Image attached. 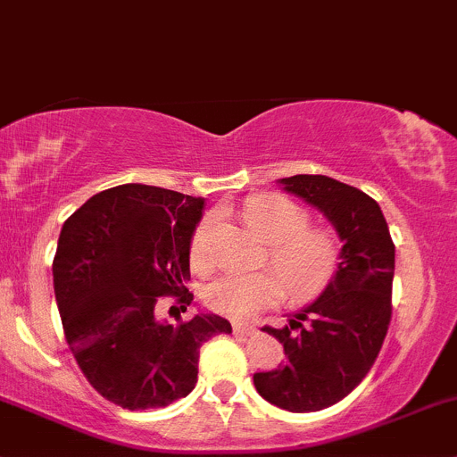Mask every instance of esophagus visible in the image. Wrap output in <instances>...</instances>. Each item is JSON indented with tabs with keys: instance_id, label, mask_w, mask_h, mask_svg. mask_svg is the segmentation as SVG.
<instances>
[{
	"instance_id": "obj_1",
	"label": "esophagus",
	"mask_w": 457,
	"mask_h": 457,
	"mask_svg": "<svg viewBox=\"0 0 457 457\" xmlns=\"http://www.w3.org/2000/svg\"><path fill=\"white\" fill-rule=\"evenodd\" d=\"M232 329H234V334H237V336H252L256 331V327L254 325H243V322H234Z\"/></svg>"
}]
</instances>
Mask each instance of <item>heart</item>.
I'll use <instances>...</instances> for the list:
<instances>
[{"label": "heart", "mask_w": 457, "mask_h": 457, "mask_svg": "<svg viewBox=\"0 0 457 457\" xmlns=\"http://www.w3.org/2000/svg\"><path fill=\"white\" fill-rule=\"evenodd\" d=\"M245 220L258 237L271 243L270 261L284 280L271 271L220 276L203 292V301L212 312L247 320L278 305L283 283L294 301H307L329 283L338 262V245L322 229L307 228L310 216L301 205L283 196H256L247 203ZM214 228L216 214H207L192 234L190 258L196 270H207L214 262Z\"/></svg>", "instance_id": "1"}]
</instances>
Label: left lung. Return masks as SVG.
<instances>
[{"label":"left lung","instance_id":"8db88e82","mask_svg":"<svg viewBox=\"0 0 457 457\" xmlns=\"http://www.w3.org/2000/svg\"><path fill=\"white\" fill-rule=\"evenodd\" d=\"M278 183L318 207L343 247L325 292L283 329H262L278 338L287 361L254 373V386L280 409L320 411L352 394L376 362L391 320L395 247L380 205L358 187L322 174Z\"/></svg>","mask_w":457,"mask_h":457}]
</instances>
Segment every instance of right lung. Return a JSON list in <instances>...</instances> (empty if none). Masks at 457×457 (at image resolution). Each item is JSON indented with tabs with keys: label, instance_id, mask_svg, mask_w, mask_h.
Instances as JSON below:
<instances>
[{
	"label": "right lung",
	"instance_id": "obj_1",
	"mask_svg": "<svg viewBox=\"0 0 457 457\" xmlns=\"http://www.w3.org/2000/svg\"><path fill=\"white\" fill-rule=\"evenodd\" d=\"M205 199L141 183L87 199L59 234L54 298L77 365L110 403L168 407L196 385L199 349L232 325L196 314L177 327L156 318L161 296L186 312L190 243Z\"/></svg>",
	"mask_w": 457,
	"mask_h": 457
}]
</instances>
